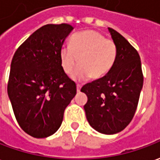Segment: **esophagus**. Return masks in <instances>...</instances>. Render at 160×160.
I'll list each match as a JSON object with an SVG mask.
<instances>
[{
  "instance_id": "34e87169",
  "label": "esophagus",
  "mask_w": 160,
  "mask_h": 160,
  "mask_svg": "<svg viewBox=\"0 0 160 160\" xmlns=\"http://www.w3.org/2000/svg\"><path fill=\"white\" fill-rule=\"evenodd\" d=\"M77 92H80V88H81V85L80 84H77Z\"/></svg>"
}]
</instances>
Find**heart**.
<instances>
[{"instance_id": "1", "label": "heart", "mask_w": 160, "mask_h": 160, "mask_svg": "<svg viewBox=\"0 0 160 160\" xmlns=\"http://www.w3.org/2000/svg\"><path fill=\"white\" fill-rule=\"evenodd\" d=\"M69 44L61 47L60 59L67 74H71L79 62L80 67L73 72V79H99L112 68L117 58L116 44L98 31L86 30L74 33Z\"/></svg>"}]
</instances>
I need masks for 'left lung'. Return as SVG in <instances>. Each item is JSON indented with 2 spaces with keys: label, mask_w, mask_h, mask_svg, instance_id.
Wrapping results in <instances>:
<instances>
[{
  "label": "left lung",
  "mask_w": 160,
  "mask_h": 160,
  "mask_svg": "<svg viewBox=\"0 0 160 160\" xmlns=\"http://www.w3.org/2000/svg\"><path fill=\"white\" fill-rule=\"evenodd\" d=\"M117 47L112 68L102 78L84 85V106L88 123L103 134H115L129 125L143 88L142 68L137 50L114 29L108 28Z\"/></svg>",
  "instance_id": "left-lung-1"
}]
</instances>
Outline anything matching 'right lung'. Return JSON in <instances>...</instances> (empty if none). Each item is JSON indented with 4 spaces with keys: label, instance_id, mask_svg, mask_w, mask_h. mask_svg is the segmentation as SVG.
<instances>
[{
    "label": "right lung",
    "instance_id": "right-lung-1",
    "mask_svg": "<svg viewBox=\"0 0 160 160\" xmlns=\"http://www.w3.org/2000/svg\"><path fill=\"white\" fill-rule=\"evenodd\" d=\"M73 29L66 23L48 24L28 38L11 62L8 94L22 129L47 138L61 127L76 84L62 69L60 50Z\"/></svg>",
    "mask_w": 160,
    "mask_h": 160
}]
</instances>
